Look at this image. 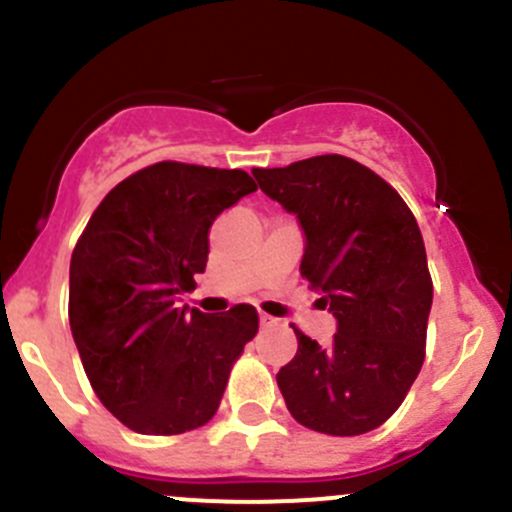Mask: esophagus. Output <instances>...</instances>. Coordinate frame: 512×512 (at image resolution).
Returning <instances> with one entry per match:
<instances>
[{
	"label": "esophagus",
	"instance_id": "obj_1",
	"mask_svg": "<svg viewBox=\"0 0 512 512\" xmlns=\"http://www.w3.org/2000/svg\"><path fill=\"white\" fill-rule=\"evenodd\" d=\"M272 324H275V319H272L270 314H260V327H262V329L272 327Z\"/></svg>",
	"mask_w": 512,
	"mask_h": 512
}]
</instances>
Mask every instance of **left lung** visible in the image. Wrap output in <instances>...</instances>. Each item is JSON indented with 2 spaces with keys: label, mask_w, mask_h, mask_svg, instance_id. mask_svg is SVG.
<instances>
[{
  "label": "left lung",
  "mask_w": 512,
  "mask_h": 512,
  "mask_svg": "<svg viewBox=\"0 0 512 512\" xmlns=\"http://www.w3.org/2000/svg\"><path fill=\"white\" fill-rule=\"evenodd\" d=\"M252 175L297 215L299 272L337 319L327 347L294 329L297 354L277 374L289 414L329 436L374 431L406 399L426 356L433 285L414 213L374 170L337 153Z\"/></svg>",
  "instance_id": "8db88e82"
}]
</instances>
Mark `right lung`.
<instances>
[{"instance_id": "obj_1", "label": "right lung", "mask_w": 512, "mask_h": 512, "mask_svg": "<svg viewBox=\"0 0 512 512\" xmlns=\"http://www.w3.org/2000/svg\"><path fill=\"white\" fill-rule=\"evenodd\" d=\"M255 190L245 170L163 160L121 180L76 242L71 334L96 396L131 431L175 436L218 411L257 312L213 317L178 294L205 272L213 220Z\"/></svg>"}]
</instances>
